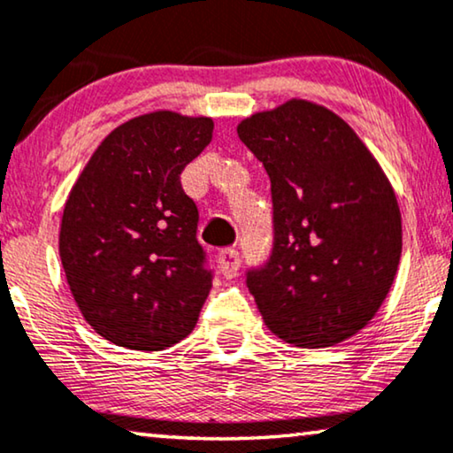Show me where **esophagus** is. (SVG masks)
<instances>
[{"mask_svg":"<svg viewBox=\"0 0 453 453\" xmlns=\"http://www.w3.org/2000/svg\"><path fill=\"white\" fill-rule=\"evenodd\" d=\"M219 265L225 278L237 276V272L241 268V253L237 250H233V247H226V250H222L219 253Z\"/></svg>","mask_w":453,"mask_h":453,"instance_id":"obj_1","label":"esophagus"}]
</instances>
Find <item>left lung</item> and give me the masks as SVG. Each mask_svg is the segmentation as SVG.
<instances>
[{
    "instance_id": "1",
    "label": "left lung",
    "mask_w": 453,
    "mask_h": 453,
    "mask_svg": "<svg viewBox=\"0 0 453 453\" xmlns=\"http://www.w3.org/2000/svg\"><path fill=\"white\" fill-rule=\"evenodd\" d=\"M237 134L270 177L272 251L247 270L265 326L301 349L363 330L402 253L394 189L349 123L307 101L256 113Z\"/></svg>"
}]
</instances>
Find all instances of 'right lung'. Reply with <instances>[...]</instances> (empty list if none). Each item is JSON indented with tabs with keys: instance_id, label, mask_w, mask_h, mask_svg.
<instances>
[{
	"instance_id": "add662e5",
	"label": "right lung",
	"mask_w": 453,
	"mask_h": 453,
	"mask_svg": "<svg viewBox=\"0 0 453 453\" xmlns=\"http://www.w3.org/2000/svg\"><path fill=\"white\" fill-rule=\"evenodd\" d=\"M208 117L157 111L101 142L70 191L59 256L84 319L104 340L163 350L194 330L214 272L181 173L210 142Z\"/></svg>"
}]
</instances>
